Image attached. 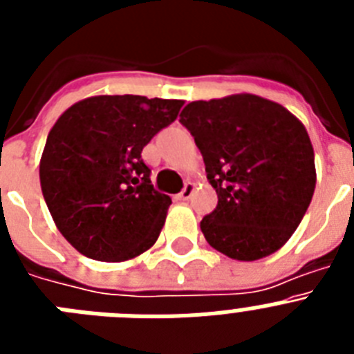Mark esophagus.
Segmentation results:
<instances>
[{"mask_svg":"<svg viewBox=\"0 0 354 354\" xmlns=\"http://www.w3.org/2000/svg\"><path fill=\"white\" fill-rule=\"evenodd\" d=\"M193 192H195V184L187 183L186 186H184L183 192H180L179 195H177V198H179V200H187V198H189V196L193 195Z\"/></svg>","mask_w":354,"mask_h":354,"instance_id":"1","label":"esophagus"}]
</instances>
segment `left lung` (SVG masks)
I'll list each match as a JSON object with an SVG mask.
<instances>
[{
	"label": "left lung",
	"instance_id": "8db88e82",
	"mask_svg": "<svg viewBox=\"0 0 354 354\" xmlns=\"http://www.w3.org/2000/svg\"><path fill=\"white\" fill-rule=\"evenodd\" d=\"M180 124L193 134L218 195L200 221L209 245L243 262L278 252L301 223L317 180L301 120L270 99L234 93L189 102Z\"/></svg>",
	"mask_w": 354,
	"mask_h": 354
}]
</instances>
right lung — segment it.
<instances>
[{
  "mask_svg": "<svg viewBox=\"0 0 354 354\" xmlns=\"http://www.w3.org/2000/svg\"><path fill=\"white\" fill-rule=\"evenodd\" d=\"M184 101L93 95L55 122L40 187L56 228L84 257L124 262L154 246L171 198L156 192L142 150Z\"/></svg>",
  "mask_w": 354,
  "mask_h": 354,
  "instance_id": "add662e5",
  "label": "right lung"
}]
</instances>
